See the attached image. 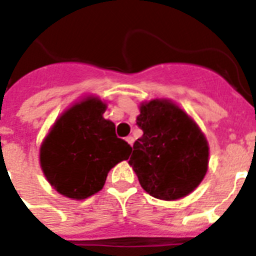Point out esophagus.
Masks as SVG:
<instances>
[{
    "instance_id": "1",
    "label": "esophagus",
    "mask_w": 256,
    "mask_h": 256,
    "mask_svg": "<svg viewBox=\"0 0 256 256\" xmlns=\"http://www.w3.org/2000/svg\"><path fill=\"white\" fill-rule=\"evenodd\" d=\"M126 142H128V144L130 145V146L134 145V138H132V136H128V138H126Z\"/></svg>"
}]
</instances>
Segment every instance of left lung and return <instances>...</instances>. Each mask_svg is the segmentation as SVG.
<instances>
[{
    "instance_id": "obj_1",
    "label": "left lung",
    "mask_w": 256,
    "mask_h": 256,
    "mask_svg": "<svg viewBox=\"0 0 256 256\" xmlns=\"http://www.w3.org/2000/svg\"><path fill=\"white\" fill-rule=\"evenodd\" d=\"M136 124L142 136L134 141L130 164L141 188L152 197L176 201L205 178L209 142L198 124L169 99L140 104Z\"/></svg>"
}]
</instances>
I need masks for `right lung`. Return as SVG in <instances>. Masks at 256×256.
<instances>
[{
	"label": "right lung",
	"instance_id": "obj_1",
	"mask_svg": "<svg viewBox=\"0 0 256 256\" xmlns=\"http://www.w3.org/2000/svg\"><path fill=\"white\" fill-rule=\"evenodd\" d=\"M107 104L88 95L59 116L44 138L40 164L59 194L86 200L103 189L108 172L130 157L132 148L103 118Z\"/></svg>",
	"mask_w": 256,
	"mask_h": 256
}]
</instances>
